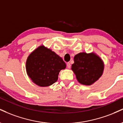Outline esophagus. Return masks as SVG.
<instances>
[{
  "label": "esophagus",
  "instance_id": "obj_1",
  "mask_svg": "<svg viewBox=\"0 0 123 123\" xmlns=\"http://www.w3.org/2000/svg\"><path fill=\"white\" fill-rule=\"evenodd\" d=\"M66 65H67V67H68V69H70V67H71V65H70V63H69V62L67 63V64H66Z\"/></svg>",
  "mask_w": 123,
  "mask_h": 123
}]
</instances>
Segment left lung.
I'll use <instances>...</instances> for the list:
<instances>
[{"mask_svg":"<svg viewBox=\"0 0 123 123\" xmlns=\"http://www.w3.org/2000/svg\"><path fill=\"white\" fill-rule=\"evenodd\" d=\"M74 61L72 70L82 85H92L103 74L104 62L94 53H78L74 57Z\"/></svg>","mask_w":123,"mask_h":123,"instance_id":"1","label":"left lung"}]
</instances>
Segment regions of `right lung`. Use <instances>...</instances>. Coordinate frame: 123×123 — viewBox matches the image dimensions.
<instances>
[{
    "label": "right lung",
    "mask_w": 123,
    "mask_h": 123,
    "mask_svg": "<svg viewBox=\"0 0 123 123\" xmlns=\"http://www.w3.org/2000/svg\"><path fill=\"white\" fill-rule=\"evenodd\" d=\"M65 68L66 63L61 57L43 45L30 54L26 63L27 75L34 83L41 87L55 82L60 71Z\"/></svg>",
    "instance_id": "1"
}]
</instances>
